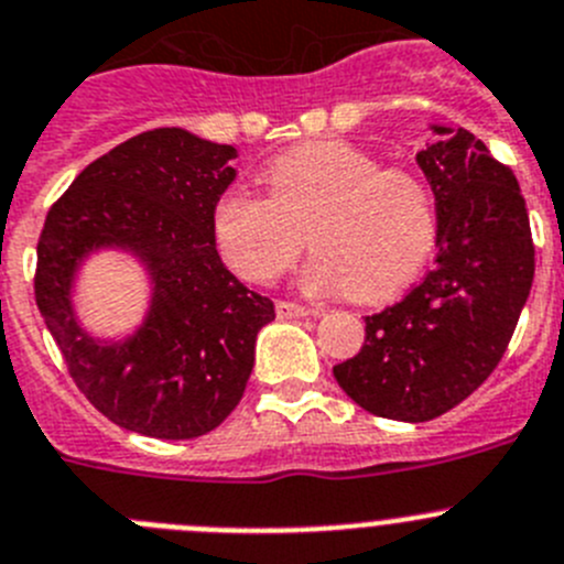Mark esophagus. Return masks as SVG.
I'll use <instances>...</instances> for the list:
<instances>
[{
    "label": "esophagus",
    "mask_w": 564,
    "mask_h": 564,
    "mask_svg": "<svg viewBox=\"0 0 564 564\" xmlns=\"http://www.w3.org/2000/svg\"><path fill=\"white\" fill-rule=\"evenodd\" d=\"M278 317L281 319H292V317H319V308L314 306H300V303H289V300H281L275 306Z\"/></svg>",
    "instance_id": "esophagus-1"
}]
</instances>
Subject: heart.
<instances>
[{"instance_id": "1", "label": "heart", "mask_w": 564, "mask_h": 564, "mask_svg": "<svg viewBox=\"0 0 564 564\" xmlns=\"http://www.w3.org/2000/svg\"><path fill=\"white\" fill-rule=\"evenodd\" d=\"M261 181L267 197L234 186L210 217L225 261L247 281H275L312 241L317 250L300 272L306 292L383 303L434 250V197L423 177L383 166L370 150L306 141L272 158Z\"/></svg>"}]
</instances>
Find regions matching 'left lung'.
I'll use <instances>...</instances> for the list:
<instances>
[{"label":"left lung","mask_w":564,"mask_h":564,"mask_svg":"<svg viewBox=\"0 0 564 564\" xmlns=\"http://www.w3.org/2000/svg\"><path fill=\"white\" fill-rule=\"evenodd\" d=\"M429 130L436 139L417 152V166L434 192V270L367 317L361 350L334 367L350 401L401 423L440 417L487 381L534 281L518 177L470 130Z\"/></svg>","instance_id":"obj_1"}]
</instances>
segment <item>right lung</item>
I'll list each match as a JSON object with an SVG mask.
<instances>
[{
  "instance_id": "1",
  "label": "right lung",
  "mask_w": 564,
  "mask_h": 564,
  "mask_svg": "<svg viewBox=\"0 0 564 564\" xmlns=\"http://www.w3.org/2000/svg\"><path fill=\"white\" fill-rule=\"evenodd\" d=\"M239 150L183 128L133 135L88 163L46 214L35 300L68 372L108 420L155 440H194L236 409L270 297L223 264L214 205ZM99 251L140 264L148 308L124 335L79 319L76 281Z\"/></svg>"
}]
</instances>
